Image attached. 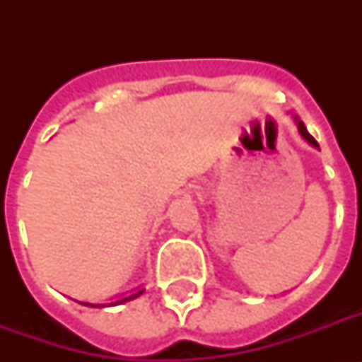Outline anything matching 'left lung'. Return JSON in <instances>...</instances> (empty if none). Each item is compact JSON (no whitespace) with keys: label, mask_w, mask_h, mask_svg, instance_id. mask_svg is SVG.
Wrapping results in <instances>:
<instances>
[{"label":"left lung","mask_w":362,"mask_h":362,"mask_svg":"<svg viewBox=\"0 0 362 362\" xmlns=\"http://www.w3.org/2000/svg\"><path fill=\"white\" fill-rule=\"evenodd\" d=\"M295 124H297V129H298V133H300V136H303L304 141L308 142V144H312V146H314V148H320V144H317V141H315L314 136L310 135V133H308V129H306V125H304L303 122L298 120L297 116H295Z\"/></svg>","instance_id":"8db88e82"}]
</instances>
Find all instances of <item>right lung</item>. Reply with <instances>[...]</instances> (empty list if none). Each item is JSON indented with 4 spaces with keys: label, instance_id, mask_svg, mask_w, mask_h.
<instances>
[{
    "label": "right lung",
    "instance_id": "obj_1",
    "mask_svg": "<svg viewBox=\"0 0 362 362\" xmlns=\"http://www.w3.org/2000/svg\"><path fill=\"white\" fill-rule=\"evenodd\" d=\"M142 293H144V289H139V291L131 293V295H127V297H122V298H118V300H115V303H107V304H92V303H81V300H78V303H81V304H84V306H92V308H103V306H116V304H124V303H127V300H133V298L141 297Z\"/></svg>",
    "mask_w": 362,
    "mask_h": 362
}]
</instances>
